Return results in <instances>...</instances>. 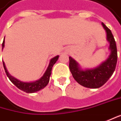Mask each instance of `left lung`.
<instances>
[{
  "label": "left lung",
  "mask_w": 121,
  "mask_h": 121,
  "mask_svg": "<svg viewBox=\"0 0 121 121\" xmlns=\"http://www.w3.org/2000/svg\"><path fill=\"white\" fill-rule=\"evenodd\" d=\"M102 25L107 32V39L109 42L111 50L107 60L95 69L82 71L79 69L78 63L71 57L69 58V67L73 78L80 85L88 88L95 89L103 86L112 76L117 66L118 56L116 41L111 30L104 23L102 22Z\"/></svg>",
  "instance_id": "obj_1"
}]
</instances>
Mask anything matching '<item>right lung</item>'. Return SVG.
<instances>
[{
    "instance_id": "right-lung-1",
    "label": "right lung",
    "mask_w": 121,
    "mask_h": 121,
    "mask_svg": "<svg viewBox=\"0 0 121 121\" xmlns=\"http://www.w3.org/2000/svg\"><path fill=\"white\" fill-rule=\"evenodd\" d=\"M4 40H3V43L2 44L3 48H4ZM58 59V56H55L54 58H53L52 59H51L50 63L49 64L48 69L45 72V73H44V75L41 77V78H40L39 81H36L35 82H21L20 81H18L17 79L14 78L13 77H12L11 75H9L8 72L7 71V69L5 67L4 62H3V67H4V71L5 73L7 74V77L9 78V79L13 83L18 89H20L21 90L27 93H34L36 92L37 91L40 90L43 88H44L45 86H47V85L48 84V82L49 81V77L51 76L52 73V69L53 67V65L55 64L57 60Z\"/></svg>"
}]
</instances>
